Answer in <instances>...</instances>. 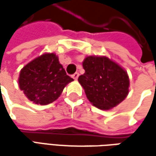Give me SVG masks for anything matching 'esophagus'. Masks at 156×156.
<instances>
[{"instance_id": "obj_1", "label": "esophagus", "mask_w": 156, "mask_h": 156, "mask_svg": "<svg viewBox=\"0 0 156 156\" xmlns=\"http://www.w3.org/2000/svg\"><path fill=\"white\" fill-rule=\"evenodd\" d=\"M72 77H73L75 80H77V79H78V77H79V73H77V72L75 73L74 75H72Z\"/></svg>"}]
</instances>
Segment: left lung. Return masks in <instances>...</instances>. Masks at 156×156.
<instances>
[{"instance_id": "obj_1", "label": "left lung", "mask_w": 156, "mask_h": 156, "mask_svg": "<svg viewBox=\"0 0 156 156\" xmlns=\"http://www.w3.org/2000/svg\"><path fill=\"white\" fill-rule=\"evenodd\" d=\"M82 66L85 73L79 76L78 81L94 106L109 109L126 98L129 94V76L118 64L107 57L88 56Z\"/></svg>"}]
</instances>
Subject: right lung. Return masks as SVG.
I'll list each match as a JSON object with an SVG mask.
<instances>
[{"label":"right lung","instance_id":"1","mask_svg":"<svg viewBox=\"0 0 156 156\" xmlns=\"http://www.w3.org/2000/svg\"><path fill=\"white\" fill-rule=\"evenodd\" d=\"M72 81L52 53L41 55L21 69L19 86L31 101L47 105L55 101Z\"/></svg>","mask_w":156,"mask_h":156}]
</instances>
